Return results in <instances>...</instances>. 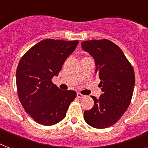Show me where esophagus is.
<instances>
[{"mask_svg": "<svg viewBox=\"0 0 148 148\" xmlns=\"http://www.w3.org/2000/svg\"><path fill=\"white\" fill-rule=\"evenodd\" d=\"M77 97L78 98L81 99V98H84V96L83 94H81L80 93H77Z\"/></svg>", "mask_w": 148, "mask_h": 148, "instance_id": "esophagus-1", "label": "esophagus"}]
</instances>
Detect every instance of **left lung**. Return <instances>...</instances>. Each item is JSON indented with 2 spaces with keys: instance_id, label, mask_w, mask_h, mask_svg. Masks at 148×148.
<instances>
[{
  "instance_id": "obj_1",
  "label": "left lung",
  "mask_w": 148,
  "mask_h": 148,
  "mask_svg": "<svg viewBox=\"0 0 148 148\" xmlns=\"http://www.w3.org/2000/svg\"><path fill=\"white\" fill-rule=\"evenodd\" d=\"M81 46L94 58L95 73L103 91L99 99L92 97L94 106L84 112L85 122L93 128H109L130 105L135 83L134 69L119 47L108 39L84 41Z\"/></svg>"
}]
</instances>
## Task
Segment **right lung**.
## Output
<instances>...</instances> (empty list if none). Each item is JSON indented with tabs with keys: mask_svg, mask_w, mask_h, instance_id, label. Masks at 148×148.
Listing matches in <instances>:
<instances>
[{
	"mask_svg": "<svg viewBox=\"0 0 148 148\" xmlns=\"http://www.w3.org/2000/svg\"><path fill=\"white\" fill-rule=\"evenodd\" d=\"M78 42L44 39L29 49L18 64L16 82L20 101L32 119L42 125L61 122L76 98L75 91L60 90L51 79L58 75Z\"/></svg>",
	"mask_w": 148,
	"mask_h": 148,
	"instance_id": "obj_1",
	"label": "right lung"
}]
</instances>
